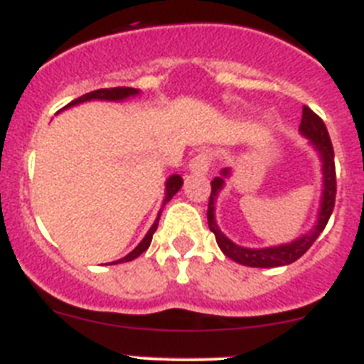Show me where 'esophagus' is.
<instances>
[{"label":"esophagus","mask_w":364,"mask_h":364,"mask_svg":"<svg viewBox=\"0 0 364 364\" xmlns=\"http://www.w3.org/2000/svg\"><path fill=\"white\" fill-rule=\"evenodd\" d=\"M210 163H213V156H210V151L201 150V151H198L194 157H192L191 163H188V168L196 173H205V172H208V166H210Z\"/></svg>","instance_id":"1"}]
</instances>
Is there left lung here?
I'll list each match as a JSON object with an SVG mask.
<instances>
[{
    "instance_id": "1",
    "label": "left lung",
    "mask_w": 364,
    "mask_h": 364,
    "mask_svg": "<svg viewBox=\"0 0 364 364\" xmlns=\"http://www.w3.org/2000/svg\"><path fill=\"white\" fill-rule=\"evenodd\" d=\"M300 132L314 143L317 148L322 159V176H324V192H322V205L318 210V221L315 229L309 235L302 236V238L295 240V242L287 243V245H278V247H267V249H245L240 247L236 243L230 242L216 225L214 220V198L223 186V179L214 178L210 181V198H208V229L213 230L216 236V242L220 249L223 251L225 257L230 260L238 262L247 267H278V265H287L299 260L306 251L315 243V240L321 236V232L326 227L328 220H330L331 213L335 207V194H337V176H335V161H333V146H331L330 135H328L326 124L322 122L321 117L309 109L308 106L302 107V121H300ZM223 176H227V170H223Z\"/></svg>"
}]
</instances>
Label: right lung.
<instances>
[{
    "label": "right lung",
    "mask_w": 364,
    "mask_h": 364,
    "mask_svg": "<svg viewBox=\"0 0 364 364\" xmlns=\"http://www.w3.org/2000/svg\"><path fill=\"white\" fill-rule=\"evenodd\" d=\"M137 93V90H134V87H106V90H97V91H91V93H86V95H82V97H78V99H75L73 102H69L68 106H75V104H80L84 102V100H93V99H100V100H122L126 99V97H129V95H135ZM183 185V179L179 178V176H172V178L166 181V196H164V203L166 201H170L176 196V192L181 188ZM161 216V213H159ZM159 216H157V220L154 221V225H151V229L148 230V235L144 236L143 242L139 243L137 247L134 249V251L129 252L128 257L121 258V260H117V262H112V264H119V262H129V260H134V258H137L139 255H143L144 251H146L148 247H150V242H151V236H154V232L157 230V225H159Z\"/></svg>",
    "instance_id": "right-lung-1"
}]
</instances>
